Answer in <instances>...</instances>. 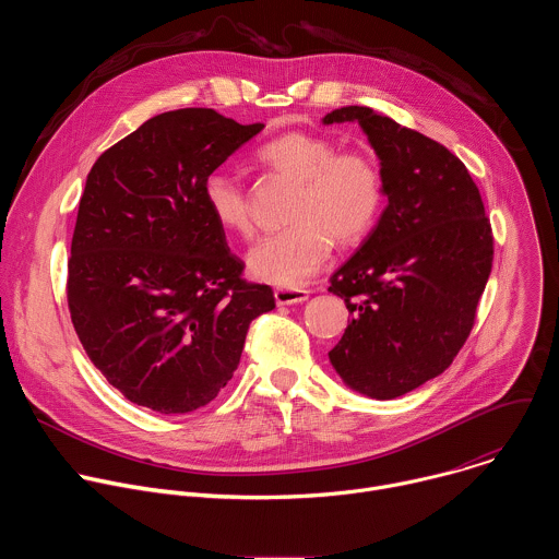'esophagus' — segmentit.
I'll use <instances>...</instances> for the list:
<instances>
[{
	"label": "esophagus",
	"instance_id": "esophagus-1",
	"mask_svg": "<svg viewBox=\"0 0 559 559\" xmlns=\"http://www.w3.org/2000/svg\"><path fill=\"white\" fill-rule=\"evenodd\" d=\"M274 298H276V305H294V302L307 300L309 292L302 287H276Z\"/></svg>",
	"mask_w": 559,
	"mask_h": 559
}]
</instances>
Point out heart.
I'll return each mask as SVG.
<instances>
[{
	"label": "heart",
	"instance_id": "1",
	"mask_svg": "<svg viewBox=\"0 0 559 559\" xmlns=\"http://www.w3.org/2000/svg\"><path fill=\"white\" fill-rule=\"evenodd\" d=\"M257 164L278 183L292 186L278 234L261 241L248 257L252 276L296 287L325 265L334 243L360 246L384 207V177L376 158L360 150H341L332 136L289 130L257 152ZM203 201L214 223L241 238H252V194L225 173L203 181Z\"/></svg>",
	"mask_w": 559,
	"mask_h": 559
}]
</instances>
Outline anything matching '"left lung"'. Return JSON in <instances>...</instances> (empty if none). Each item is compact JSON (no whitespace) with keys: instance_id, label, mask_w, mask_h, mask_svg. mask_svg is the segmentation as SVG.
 <instances>
[{"instance_id":"1","label":"left lung","mask_w":559,"mask_h":559,"mask_svg":"<svg viewBox=\"0 0 559 559\" xmlns=\"http://www.w3.org/2000/svg\"><path fill=\"white\" fill-rule=\"evenodd\" d=\"M323 121L362 126L389 201L330 278L352 316L330 360L352 389L391 401L440 376L466 343L493 265V229L480 190L442 143L367 106Z\"/></svg>"}]
</instances>
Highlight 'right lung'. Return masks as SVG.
Masks as SVG:
<instances>
[{
    "label": "right lung",
    "instance_id": "right-lung-1",
    "mask_svg": "<svg viewBox=\"0 0 559 559\" xmlns=\"http://www.w3.org/2000/svg\"><path fill=\"white\" fill-rule=\"evenodd\" d=\"M263 130L212 108L156 115L108 147L79 201L68 309L93 365L158 414L205 407L241 362L270 285L243 278L203 181Z\"/></svg>",
    "mask_w": 559,
    "mask_h": 559
}]
</instances>
